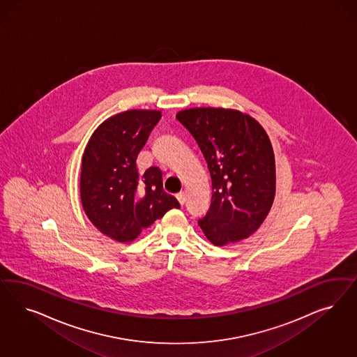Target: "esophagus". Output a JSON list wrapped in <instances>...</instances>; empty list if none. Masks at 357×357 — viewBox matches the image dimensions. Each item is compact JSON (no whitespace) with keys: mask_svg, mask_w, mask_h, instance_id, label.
<instances>
[{"mask_svg":"<svg viewBox=\"0 0 357 357\" xmlns=\"http://www.w3.org/2000/svg\"><path fill=\"white\" fill-rule=\"evenodd\" d=\"M176 197H177L178 202H180L181 205H184L185 201H186V196H185L184 192H180V193H177V195H176Z\"/></svg>","mask_w":357,"mask_h":357,"instance_id":"34e87169","label":"esophagus"}]
</instances>
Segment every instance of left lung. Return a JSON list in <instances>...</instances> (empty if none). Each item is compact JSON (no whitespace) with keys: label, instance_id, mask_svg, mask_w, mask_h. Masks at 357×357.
Returning <instances> with one entry per match:
<instances>
[{"label":"left lung","instance_id":"1","mask_svg":"<svg viewBox=\"0 0 357 357\" xmlns=\"http://www.w3.org/2000/svg\"><path fill=\"white\" fill-rule=\"evenodd\" d=\"M176 118L196 139L211 176V205L199 227L214 245L248 238L276 195L275 153L264 127L251 115L223 107H192Z\"/></svg>","mask_w":357,"mask_h":357}]
</instances>
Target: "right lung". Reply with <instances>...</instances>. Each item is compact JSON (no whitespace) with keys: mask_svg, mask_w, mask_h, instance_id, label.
I'll list each match as a JSON object with an SVG mask.
<instances>
[{"mask_svg":"<svg viewBox=\"0 0 357 357\" xmlns=\"http://www.w3.org/2000/svg\"><path fill=\"white\" fill-rule=\"evenodd\" d=\"M159 110H127L94 130L82 153L80 197L93 226L115 242L135 241L168 210L178 208L162 189V173L151 167L143 174L137 158L160 121Z\"/></svg>","mask_w":357,"mask_h":357,"instance_id":"add662e5","label":"right lung"}]
</instances>
